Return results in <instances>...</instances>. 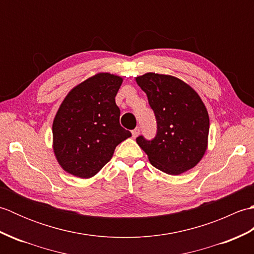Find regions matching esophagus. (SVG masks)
<instances>
[{
	"label": "esophagus",
	"instance_id": "esophagus-1",
	"mask_svg": "<svg viewBox=\"0 0 254 254\" xmlns=\"http://www.w3.org/2000/svg\"><path fill=\"white\" fill-rule=\"evenodd\" d=\"M139 127H136V128H134V130L132 131V136H133V138H136L137 136H138V134H139Z\"/></svg>",
	"mask_w": 254,
	"mask_h": 254
}]
</instances>
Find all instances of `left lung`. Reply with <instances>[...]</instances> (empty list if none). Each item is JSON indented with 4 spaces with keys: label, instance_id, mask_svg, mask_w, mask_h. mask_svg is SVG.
Wrapping results in <instances>:
<instances>
[{
    "label": "left lung",
    "instance_id": "8db88e82",
    "mask_svg": "<svg viewBox=\"0 0 254 254\" xmlns=\"http://www.w3.org/2000/svg\"><path fill=\"white\" fill-rule=\"evenodd\" d=\"M135 80L147 95L157 120V135L153 141L136 138L149 163L174 176L194 168L208 145L209 117L201 97L172 75L149 72Z\"/></svg>",
    "mask_w": 254,
    "mask_h": 254
}]
</instances>
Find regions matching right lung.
Returning <instances> with one entry per match:
<instances>
[{"instance_id": "right-lung-1", "label": "right lung", "mask_w": 254, "mask_h": 254, "mask_svg": "<svg viewBox=\"0 0 254 254\" xmlns=\"http://www.w3.org/2000/svg\"><path fill=\"white\" fill-rule=\"evenodd\" d=\"M119 75L97 73L75 86L61 102L52 124V147L61 168L89 179L109 161L115 149L132 136L120 126L116 96Z\"/></svg>"}]
</instances>
